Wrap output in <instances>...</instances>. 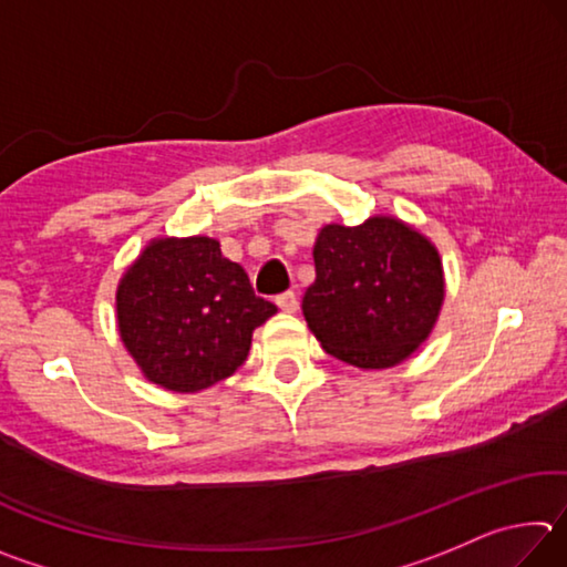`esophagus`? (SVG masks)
Returning <instances> with one entry per match:
<instances>
[{
  "label": "esophagus",
  "mask_w": 567,
  "mask_h": 567,
  "mask_svg": "<svg viewBox=\"0 0 567 567\" xmlns=\"http://www.w3.org/2000/svg\"><path fill=\"white\" fill-rule=\"evenodd\" d=\"M277 305H280V310H285V312H295L297 310V295L295 292L277 295Z\"/></svg>",
  "instance_id": "1"
}]
</instances>
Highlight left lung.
Segmentation results:
<instances>
[{
	"mask_svg": "<svg viewBox=\"0 0 567 567\" xmlns=\"http://www.w3.org/2000/svg\"><path fill=\"white\" fill-rule=\"evenodd\" d=\"M312 257L302 315L332 358L385 370L433 332L445 297L443 262L415 227L385 215L358 227L324 225Z\"/></svg>",
	"mask_w": 567,
	"mask_h": 567,
	"instance_id": "obj_1",
	"label": "left lung"
}]
</instances>
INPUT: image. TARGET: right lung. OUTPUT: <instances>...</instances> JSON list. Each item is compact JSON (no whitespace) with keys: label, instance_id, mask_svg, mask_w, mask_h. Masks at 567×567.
<instances>
[{"label":"right lung","instance_id":"add662e5","mask_svg":"<svg viewBox=\"0 0 567 567\" xmlns=\"http://www.w3.org/2000/svg\"><path fill=\"white\" fill-rule=\"evenodd\" d=\"M277 307L213 237H162L142 249L117 287L124 348L150 382L197 392L247 360L252 330Z\"/></svg>","mask_w":567,"mask_h":567}]
</instances>
